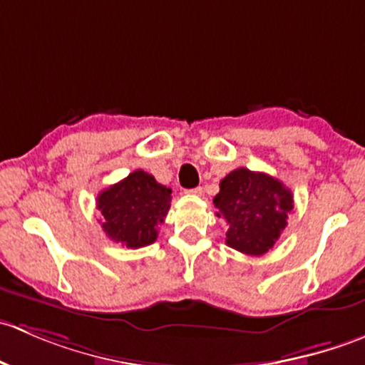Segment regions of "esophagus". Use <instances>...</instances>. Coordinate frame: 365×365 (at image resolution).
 <instances>
[{
	"instance_id": "obj_1",
	"label": "esophagus",
	"mask_w": 365,
	"mask_h": 365,
	"mask_svg": "<svg viewBox=\"0 0 365 365\" xmlns=\"http://www.w3.org/2000/svg\"><path fill=\"white\" fill-rule=\"evenodd\" d=\"M187 194H194V196H201L203 194V187H196V189H189Z\"/></svg>"
}]
</instances>
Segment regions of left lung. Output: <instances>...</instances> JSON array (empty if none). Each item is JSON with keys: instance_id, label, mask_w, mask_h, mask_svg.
<instances>
[{"instance_id": "1", "label": "left lung", "mask_w": 365, "mask_h": 365, "mask_svg": "<svg viewBox=\"0 0 365 365\" xmlns=\"http://www.w3.org/2000/svg\"><path fill=\"white\" fill-rule=\"evenodd\" d=\"M213 205L219 210L217 217L230 226L226 244L249 256H263L288 224L293 194L267 173L238 168L220 180Z\"/></svg>"}]
</instances>
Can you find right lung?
Here are the masks:
<instances>
[{
  "label": "right lung",
  "instance_id": "1",
  "mask_svg": "<svg viewBox=\"0 0 365 365\" xmlns=\"http://www.w3.org/2000/svg\"><path fill=\"white\" fill-rule=\"evenodd\" d=\"M171 206V189L160 185L143 169L102 190L97 208L102 215V230L113 242L130 249L153 244Z\"/></svg>",
  "mask_w": 365,
  "mask_h": 365
}]
</instances>
